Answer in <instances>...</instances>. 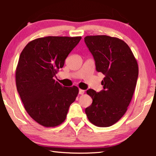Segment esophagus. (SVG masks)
<instances>
[{"mask_svg":"<svg viewBox=\"0 0 156 156\" xmlns=\"http://www.w3.org/2000/svg\"><path fill=\"white\" fill-rule=\"evenodd\" d=\"M84 90H83V89H79V94H80V95H83V94H84Z\"/></svg>","mask_w":156,"mask_h":156,"instance_id":"34e87169","label":"esophagus"}]
</instances>
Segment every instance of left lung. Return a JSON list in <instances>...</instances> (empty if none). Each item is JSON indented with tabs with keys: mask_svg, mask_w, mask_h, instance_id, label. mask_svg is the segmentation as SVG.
I'll return each instance as SVG.
<instances>
[{
	"mask_svg": "<svg viewBox=\"0 0 156 156\" xmlns=\"http://www.w3.org/2000/svg\"><path fill=\"white\" fill-rule=\"evenodd\" d=\"M84 42L93 55L96 71L105 76L101 91H87L93 102L85 113L93 125L107 127L127 110L137 83L138 62L128 44L115 37L87 36Z\"/></svg>",
	"mask_w": 156,
	"mask_h": 156,
	"instance_id": "left-lung-1",
	"label": "left lung"
}]
</instances>
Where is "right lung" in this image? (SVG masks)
<instances>
[{"instance_id": "obj_1", "label": "right lung", "mask_w": 156, "mask_h": 156, "mask_svg": "<svg viewBox=\"0 0 156 156\" xmlns=\"http://www.w3.org/2000/svg\"><path fill=\"white\" fill-rule=\"evenodd\" d=\"M81 36H47L30 42L21 52L16 83L25 110L45 127L60 125L78 94L76 86L67 87L54 80Z\"/></svg>"}]
</instances>
